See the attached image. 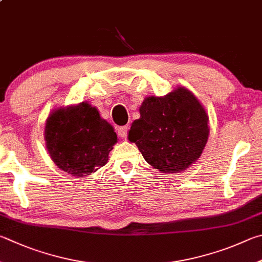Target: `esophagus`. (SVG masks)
<instances>
[{"label": "esophagus", "mask_w": 262, "mask_h": 262, "mask_svg": "<svg viewBox=\"0 0 262 262\" xmlns=\"http://www.w3.org/2000/svg\"><path fill=\"white\" fill-rule=\"evenodd\" d=\"M127 133H128V127L127 126H122V127L118 128V135L120 136L121 139H126Z\"/></svg>", "instance_id": "34e87169"}]
</instances>
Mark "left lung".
Returning a JSON list of instances; mask_svg holds the SVG:
<instances>
[{
	"label": "left lung",
	"mask_w": 262,
	"mask_h": 262,
	"mask_svg": "<svg viewBox=\"0 0 262 262\" xmlns=\"http://www.w3.org/2000/svg\"><path fill=\"white\" fill-rule=\"evenodd\" d=\"M140 115L133 122L128 140L154 168L161 173H181L202 156L210 121L189 89L179 85L165 96L145 97Z\"/></svg>",
	"instance_id": "1"
}]
</instances>
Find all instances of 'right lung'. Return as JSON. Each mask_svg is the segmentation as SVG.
I'll return each instance as SVG.
<instances>
[{
    "label": "right lung",
    "mask_w": 262,
    "mask_h": 262,
    "mask_svg": "<svg viewBox=\"0 0 262 262\" xmlns=\"http://www.w3.org/2000/svg\"><path fill=\"white\" fill-rule=\"evenodd\" d=\"M45 140L57 167L82 178L107 163L118 137L97 108L82 102L52 110L46 120Z\"/></svg>",
    "instance_id": "add662e5"
}]
</instances>
